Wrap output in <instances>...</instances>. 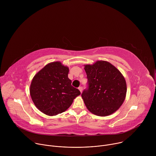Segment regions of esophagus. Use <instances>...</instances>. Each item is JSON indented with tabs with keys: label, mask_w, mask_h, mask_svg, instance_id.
<instances>
[{
	"label": "esophagus",
	"mask_w": 156,
	"mask_h": 156,
	"mask_svg": "<svg viewBox=\"0 0 156 156\" xmlns=\"http://www.w3.org/2000/svg\"><path fill=\"white\" fill-rule=\"evenodd\" d=\"M78 90H80V91L81 93H82V91H83V87H82L81 86H80V87H78Z\"/></svg>",
	"instance_id": "34e87169"
}]
</instances>
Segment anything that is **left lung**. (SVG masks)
I'll use <instances>...</instances> for the list:
<instances>
[{"label":"left lung","instance_id":"obj_1","mask_svg":"<svg viewBox=\"0 0 156 156\" xmlns=\"http://www.w3.org/2000/svg\"><path fill=\"white\" fill-rule=\"evenodd\" d=\"M88 89L81 97L88 110L101 117L112 114L123 103L126 83L121 72L108 62L98 60L84 65Z\"/></svg>","mask_w":156,"mask_h":156}]
</instances>
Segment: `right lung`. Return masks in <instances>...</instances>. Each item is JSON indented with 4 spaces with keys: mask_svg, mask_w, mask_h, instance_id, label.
Returning <instances> with one entry per match:
<instances>
[{
    "mask_svg": "<svg viewBox=\"0 0 156 156\" xmlns=\"http://www.w3.org/2000/svg\"><path fill=\"white\" fill-rule=\"evenodd\" d=\"M69 69L60 62L47 64L33 77L30 88L35 106L43 114L54 116L67 110L81 93L72 86Z\"/></svg>",
    "mask_w": 156,
    "mask_h": 156,
    "instance_id": "right-lung-1",
    "label": "right lung"
}]
</instances>
